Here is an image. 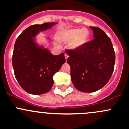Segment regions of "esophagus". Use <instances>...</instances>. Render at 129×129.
<instances>
[{
	"label": "esophagus",
	"mask_w": 129,
	"mask_h": 129,
	"mask_svg": "<svg viewBox=\"0 0 129 129\" xmlns=\"http://www.w3.org/2000/svg\"><path fill=\"white\" fill-rule=\"evenodd\" d=\"M65 57H66V59L67 60V58H68V57H69V55H68V54H65Z\"/></svg>",
	"instance_id": "obj_1"
}]
</instances>
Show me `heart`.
Returning a JSON list of instances; mask_svg holds the SVG:
<instances>
[{
    "label": "heart",
    "mask_w": 129,
    "mask_h": 129,
    "mask_svg": "<svg viewBox=\"0 0 129 129\" xmlns=\"http://www.w3.org/2000/svg\"><path fill=\"white\" fill-rule=\"evenodd\" d=\"M60 37L63 42H71V47L76 49L86 44L89 39V32L87 28H69L62 30Z\"/></svg>",
    "instance_id": "heart-1"
}]
</instances>
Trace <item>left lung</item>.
I'll use <instances>...</instances> for the list:
<instances>
[{"label": "left lung", "mask_w": 129, "mask_h": 129, "mask_svg": "<svg viewBox=\"0 0 129 129\" xmlns=\"http://www.w3.org/2000/svg\"><path fill=\"white\" fill-rule=\"evenodd\" d=\"M90 28L94 39L66 51L73 84L83 92H95L104 87L112 75L115 60L110 38L99 27Z\"/></svg>", "instance_id": "left-lung-1"}]
</instances>
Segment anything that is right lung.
Masks as SVG:
<instances>
[{"label":"right lung","mask_w":129,"mask_h":129,"mask_svg":"<svg viewBox=\"0 0 129 129\" xmlns=\"http://www.w3.org/2000/svg\"><path fill=\"white\" fill-rule=\"evenodd\" d=\"M55 24L32 25L25 29L15 41L12 55L14 74L21 87L30 94L49 92L54 84L53 76L66 62L63 53L54 55L35 42L34 37L40 32Z\"/></svg>","instance_id":"add662e5"}]
</instances>
